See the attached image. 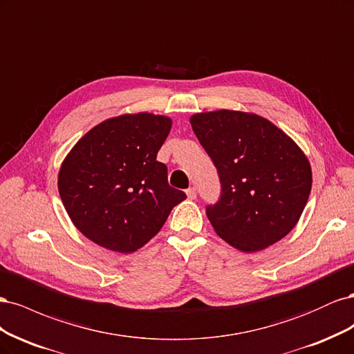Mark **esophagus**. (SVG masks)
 I'll return each mask as SVG.
<instances>
[{
  "mask_svg": "<svg viewBox=\"0 0 354 354\" xmlns=\"http://www.w3.org/2000/svg\"><path fill=\"white\" fill-rule=\"evenodd\" d=\"M186 195L189 199H196V189L195 187H189L186 190Z\"/></svg>",
  "mask_w": 354,
  "mask_h": 354,
  "instance_id": "esophagus-1",
  "label": "esophagus"
}]
</instances>
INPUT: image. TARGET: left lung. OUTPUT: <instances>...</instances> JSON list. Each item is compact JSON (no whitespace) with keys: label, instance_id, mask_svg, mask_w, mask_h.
<instances>
[{"label":"left lung","instance_id":"left-lung-1","mask_svg":"<svg viewBox=\"0 0 354 354\" xmlns=\"http://www.w3.org/2000/svg\"><path fill=\"white\" fill-rule=\"evenodd\" d=\"M190 124L218 173L220 198L207 207L218 236L243 252L285 238L312 189V168L301 149L254 113H196Z\"/></svg>","mask_w":354,"mask_h":354}]
</instances>
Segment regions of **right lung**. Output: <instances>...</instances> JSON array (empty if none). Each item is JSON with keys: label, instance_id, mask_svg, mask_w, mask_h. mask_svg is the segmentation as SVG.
<instances>
[{"label": "right lung", "instance_id": "1", "mask_svg": "<svg viewBox=\"0 0 354 354\" xmlns=\"http://www.w3.org/2000/svg\"><path fill=\"white\" fill-rule=\"evenodd\" d=\"M171 120L121 115L95 125L73 146L59 173V194L84 236L116 252H134L164 226L186 194L168 185L156 160Z\"/></svg>", "mask_w": 354, "mask_h": 354}]
</instances>
